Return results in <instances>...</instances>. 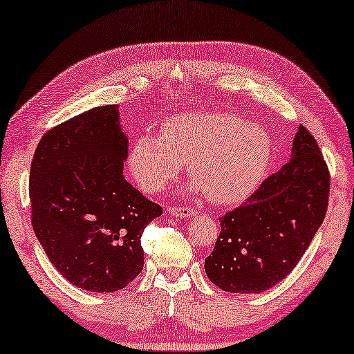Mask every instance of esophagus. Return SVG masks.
<instances>
[{"instance_id":"1","label":"esophagus","mask_w":354,"mask_h":354,"mask_svg":"<svg viewBox=\"0 0 354 354\" xmlns=\"http://www.w3.org/2000/svg\"><path fill=\"white\" fill-rule=\"evenodd\" d=\"M168 213L171 216H178V218H191L196 215V210L194 208H187V207H168Z\"/></svg>"}]
</instances>
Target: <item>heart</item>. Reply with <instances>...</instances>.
<instances>
[{"label":"heart","instance_id":"b5f03b06","mask_svg":"<svg viewBox=\"0 0 354 354\" xmlns=\"http://www.w3.org/2000/svg\"><path fill=\"white\" fill-rule=\"evenodd\" d=\"M272 139L260 125L227 112L179 113L163 123L162 136L142 133L129 151V168L139 186L160 192L181 171L196 179L216 203H234L266 175Z\"/></svg>","mask_w":354,"mask_h":354}]
</instances>
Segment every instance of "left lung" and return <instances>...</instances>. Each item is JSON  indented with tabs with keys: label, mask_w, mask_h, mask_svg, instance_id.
Segmentation results:
<instances>
[{
	"label": "left lung",
	"mask_w": 354,
	"mask_h": 354,
	"mask_svg": "<svg viewBox=\"0 0 354 354\" xmlns=\"http://www.w3.org/2000/svg\"><path fill=\"white\" fill-rule=\"evenodd\" d=\"M330 175L316 139L298 127L292 156L236 210L205 258L210 281L231 293H261L300 261L324 221Z\"/></svg>",
	"instance_id": "8db88e82"
}]
</instances>
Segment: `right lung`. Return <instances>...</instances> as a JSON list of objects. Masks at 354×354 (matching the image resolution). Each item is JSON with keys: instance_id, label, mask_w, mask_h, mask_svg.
Listing matches in <instances>:
<instances>
[{"instance_id": "1", "label": "right lung", "mask_w": 354, "mask_h": 354, "mask_svg": "<svg viewBox=\"0 0 354 354\" xmlns=\"http://www.w3.org/2000/svg\"><path fill=\"white\" fill-rule=\"evenodd\" d=\"M127 157L115 104L49 129L35 151L33 231L56 270L83 290L125 288L142 271L144 227L162 215L123 176Z\"/></svg>"}]
</instances>
